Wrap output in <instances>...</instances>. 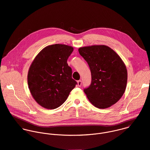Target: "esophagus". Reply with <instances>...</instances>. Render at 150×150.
Returning <instances> with one entry per match:
<instances>
[{"instance_id":"1","label":"esophagus","mask_w":150,"mask_h":150,"mask_svg":"<svg viewBox=\"0 0 150 150\" xmlns=\"http://www.w3.org/2000/svg\"><path fill=\"white\" fill-rule=\"evenodd\" d=\"M77 82H78V87H81V85H82V81H81V80L78 81Z\"/></svg>"}]
</instances>
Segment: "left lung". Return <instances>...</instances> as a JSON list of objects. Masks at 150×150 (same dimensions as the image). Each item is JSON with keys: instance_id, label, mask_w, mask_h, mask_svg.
<instances>
[{"instance_id": "1", "label": "left lung", "mask_w": 150, "mask_h": 150, "mask_svg": "<svg viewBox=\"0 0 150 150\" xmlns=\"http://www.w3.org/2000/svg\"><path fill=\"white\" fill-rule=\"evenodd\" d=\"M91 74V82L83 91L96 108L106 109L117 103L125 93L127 69L119 56L104 45L81 47Z\"/></svg>"}]
</instances>
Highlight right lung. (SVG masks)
<instances>
[{"instance_id": "add662e5", "label": "right lung", "mask_w": 150, "mask_h": 150, "mask_svg": "<svg viewBox=\"0 0 150 150\" xmlns=\"http://www.w3.org/2000/svg\"><path fill=\"white\" fill-rule=\"evenodd\" d=\"M74 49L56 44L42 49L29 69L28 84L32 96L41 106L47 109L59 108L77 84L67 60Z\"/></svg>"}]
</instances>
